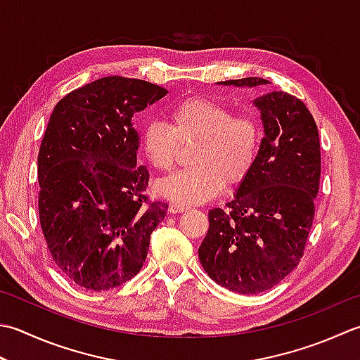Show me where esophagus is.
Segmentation results:
<instances>
[{
  "label": "esophagus",
  "mask_w": 360,
  "mask_h": 360,
  "mask_svg": "<svg viewBox=\"0 0 360 360\" xmlns=\"http://www.w3.org/2000/svg\"><path fill=\"white\" fill-rule=\"evenodd\" d=\"M170 210L172 214H181V212H184V210H187V207L186 206H181V204H172L170 206Z\"/></svg>",
  "instance_id": "34e87169"
}]
</instances>
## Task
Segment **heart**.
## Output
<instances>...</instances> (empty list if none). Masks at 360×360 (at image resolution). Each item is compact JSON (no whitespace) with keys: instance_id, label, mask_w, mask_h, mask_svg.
Returning <instances> with one entry per match:
<instances>
[{"instance_id":"b5f03b06","label":"heart","mask_w":360,"mask_h":360,"mask_svg":"<svg viewBox=\"0 0 360 360\" xmlns=\"http://www.w3.org/2000/svg\"><path fill=\"white\" fill-rule=\"evenodd\" d=\"M172 123H148L140 148L154 170L168 172L181 146L195 145L193 167L158 182V192L181 206L201 204L238 186L255 167L260 148V128L255 117L236 115L228 105L207 98H188L172 109Z\"/></svg>"}]
</instances>
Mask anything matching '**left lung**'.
<instances>
[{
	"label": "left lung",
	"mask_w": 360,
	"mask_h": 360,
	"mask_svg": "<svg viewBox=\"0 0 360 360\" xmlns=\"http://www.w3.org/2000/svg\"><path fill=\"white\" fill-rule=\"evenodd\" d=\"M256 87L262 77L224 81ZM265 136L251 173L226 207L209 210L198 250L202 269L228 290L255 295L279 284L304 256L320 188L316 123L306 104L287 91L255 100Z\"/></svg>",
	"instance_id": "obj_1"
}]
</instances>
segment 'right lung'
<instances>
[{
  "label": "right lung",
  "mask_w": 360,
  "mask_h": 360,
  "mask_svg": "<svg viewBox=\"0 0 360 360\" xmlns=\"http://www.w3.org/2000/svg\"><path fill=\"white\" fill-rule=\"evenodd\" d=\"M168 90L105 76L56 104L41 140L39 218L58 269L86 290L128 283L143 266L151 232L168 206L146 195L132 115Z\"/></svg>",
  "instance_id": "right-lung-1"
}]
</instances>
